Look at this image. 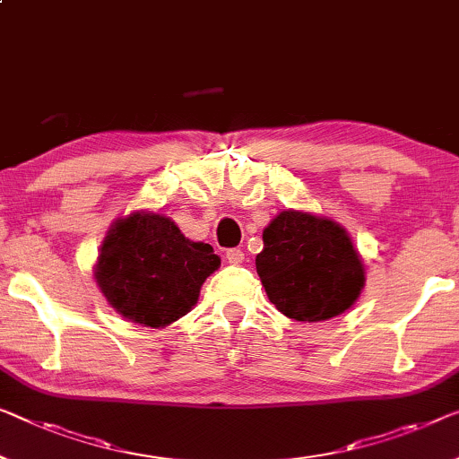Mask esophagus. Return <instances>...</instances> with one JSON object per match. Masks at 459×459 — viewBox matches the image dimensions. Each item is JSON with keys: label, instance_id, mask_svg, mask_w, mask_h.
<instances>
[{"label": "esophagus", "instance_id": "1", "mask_svg": "<svg viewBox=\"0 0 459 459\" xmlns=\"http://www.w3.org/2000/svg\"><path fill=\"white\" fill-rule=\"evenodd\" d=\"M227 259H229V264H232V265H237V264H243V259H245V253H243V249H238V247L227 249Z\"/></svg>", "mask_w": 459, "mask_h": 459}]
</instances>
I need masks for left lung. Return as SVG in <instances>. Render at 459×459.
Segmentation results:
<instances>
[{
  "label": "left lung",
  "instance_id": "obj_1",
  "mask_svg": "<svg viewBox=\"0 0 459 459\" xmlns=\"http://www.w3.org/2000/svg\"><path fill=\"white\" fill-rule=\"evenodd\" d=\"M255 268L278 311L309 324L344 313L365 284V265L346 230L305 212L273 218Z\"/></svg>",
  "mask_w": 459,
  "mask_h": 459
}]
</instances>
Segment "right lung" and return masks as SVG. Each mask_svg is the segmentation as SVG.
I'll return each mask as SVG.
<instances>
[{"label":"right lung","mask_w":459,"mask_h":459,"mask_svg":"<svg viewBox=\"0 0 459 459\" xmlns=\"http://www.w3.org/2000/svg\"><path fill=\"white\" fill-rule=\"evenodd\" d=\"M218 265L214 249L189 241L170 218L132 214L108 230L94 273L115 311L160 327L186 316Z\"/></svg>","instance_id":"obj_1"}]
</instances>
